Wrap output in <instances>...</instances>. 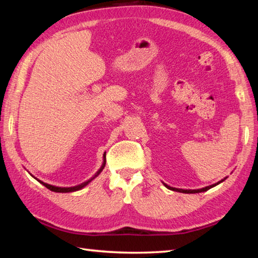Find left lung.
<instances>
[{
  "mask_svg": "<svg viewBox=\"0 0 258 258\" xmlns=\"http://www.w3.org/2000/svg\"><path fill=\"white\" fill-rule=\"evenodd\" d=\"M225 179H226V177L224 178V179H222V180H220V182H217V183L213 184V185H210V186H206V187H203V188H200V189H183V188H175V187H171V186H168V185H166V184H164V185H165L168 189H172V190H175V191H179V193H185V194H195V193H202V191H206V190H208L210 188L214 187V186H216V185H218L220 183L224 182V180H225Z\"/></svg>",
  "mask_w": 258,
  "mask_h": 258,
  "instance_id": "8db88e82",
  "label": "left lung"
}]
</instances>
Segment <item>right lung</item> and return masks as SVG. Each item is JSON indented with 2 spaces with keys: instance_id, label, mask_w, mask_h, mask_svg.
<instances>
[{
  "instance_id": "right-lung-1",
  "label": "right lung",
  "mask_w": 258,
  "mask_h": 258,
  "mask_svg": "<svg viewBox=\"0 0 258 258\" xmlns=\"http://www.w3.org/2000/svg\"><path fill=\"white\" fill-rule=\"evenodd\" d=\"M105 164H106V154L105 153H104V155H103V164H102V166H101V168L98 169V171L96 172V174L94 175V176H93L91 179H89V180H86V182H84V183H82V184H80V185H76V186H72V187H58V186H53V185H50V184H46V183H44V182H42V180H40V179H37L38 182H40L41 184H43L45 186L46 188H48L50 190H52V191H56V193H71V191H76V190H80V189H82L84 187V186H86L87 184H89L91 180H93L94 179L98 174H100L102 171H103V168H104V166H105ZM34 177V176H33ZM35 178V177H34Z\"/></svg>"
}]
</instances>
